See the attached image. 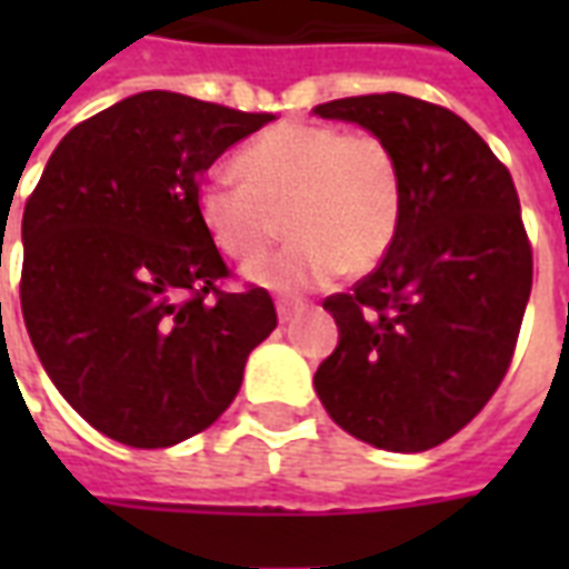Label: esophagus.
I'll use <instances>...</instances> for the list:
<instances>
[{
  "instance_id": "obj_1",
  "label": "esophagus",
  "mask_w": 569,
  "mask_h": 569,
  "mask_svg": "<svg viewBox=\"0 0 569 569\" xmlns=\"http://www.w3.org/2000/svg\"><path fill=\"white\" fill-rule=\"evenodd\" d=\"M298 310H301V305H298V301H277V317H280V322L292 320Z\"/></svg>"
}]
</instances>
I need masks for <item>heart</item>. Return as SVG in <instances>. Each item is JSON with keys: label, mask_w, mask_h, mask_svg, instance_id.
I'll list each match as a JSON object with an SVG mask.
<instances>
[{"label": "heart", "mask_w": 569, "mask_h": 569, "mask_svg": "<svg viewBox=\"0 0 569 569\" xmlns=\"http://www.w3.org/2000/svg\"><path fill=\"white\" fill-rule=\"evenodd\" d=\"M240 182L198 188L203 231L237 264H256L286 231L292 247L252 268L273 289H305L338 268H378L402 228L406 173L393 146L332 124L283 121L261 130L234 158Z\"/></svg>", "instance_id": "1"}]
</instances>
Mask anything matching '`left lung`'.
I'll return each mask as SVG.
<instances>
[{"instance_id":"obj_1","label":"left lung","mask_w":569,"mask_h":569,"mask_svg":"<svg viewBox=\"0 0 569 569\" xmlns=\"http://www.w3.org/2000/svg\"><path fill=\"white\" fill-rule=\"evenodd\" d=\"M393 146L406 212L381 264L322 301L338 347L313 387L329 418L383 451L418 453L476 418L509 371L533 249L506 163L463 118L406 93L313 109Z\"/></svg>"}]
</instances>
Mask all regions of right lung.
<instances>
[{
  "label": "right lung",
  "mask_w": 569,
  "mask_h": 569,
  "mask_svg": "<svg viewBox=\"0 0 569 569\" xmlns=\"http://www.w3.org/2000/svg\"><path fill=\"white\" fill-rule=\"evenodd\" d=\"M273 121L170 91L81 121L23 210L20 308L48 378L93 429L170 448L219 420L277 329L198 219L203 170Z\"/></svg>",
  "instance_id": "1"
}]
</instances>
